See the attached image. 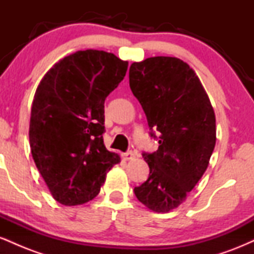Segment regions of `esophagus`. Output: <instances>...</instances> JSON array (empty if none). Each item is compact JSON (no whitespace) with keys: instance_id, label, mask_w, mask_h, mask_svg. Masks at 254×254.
Returning a JSON list of instances; mask_svg holds the SVG:
<instances>
[{"instance_id":"obj_1","label":"esophagus","mask_w":254,"mask_h":254,"mask_svg":"<svg viewBox=\"0 0 254 254\" xmlns=\"http://www.w3.org/2000/svg\"><path fill=\"white\" fill-rule=\"evenodd\" d=\"M122 156H123L124 160H131V159H133V157H135V154H133V151L129 150V151H127V153H124Z\"/></svg>"}]
</instances>
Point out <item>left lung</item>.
I'll list each match as a JSON object with an SVG mask.
<instances>
[{"label": "left lung", "instance_id": "obj_1", "mask_svg": "<svg viewBox=\"0 0 254 254\" xmlns=\"http://www.w3.org/2000/svg\"><path fill=\"white\" fill-rule=\"evenodd\" d=\"M129 82L150 136L160 144L154 153L142 154L149 177L133 192L150 210L168 212L186 199L208 168L216 143L214 109L196 72L179 58L132 63Z\"/></svg>", "mask_w": 254, "mask_h": 254}]
</instances>
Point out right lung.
Returning a JSON list of instances; mask_svg holds the SVG:
<instances>
[{
	"mask_svg": "<svg viewBox=\"0 0 254 254\" xmlns=\"http://www.w3.org/2000/svg\"><path fill=\"white\" fill-rule=\"evenodd\" d=\"M127 70V62L110 52L77 51L55 64L38 86L30 121L32 156L63 205L92 200L121 161L104 144V104Z\"/></svg>",
	"mask_w": 254,
	"mask_h": 254,
	"instance_id": "1",
	"label": "right lung"
}]
</instances>
